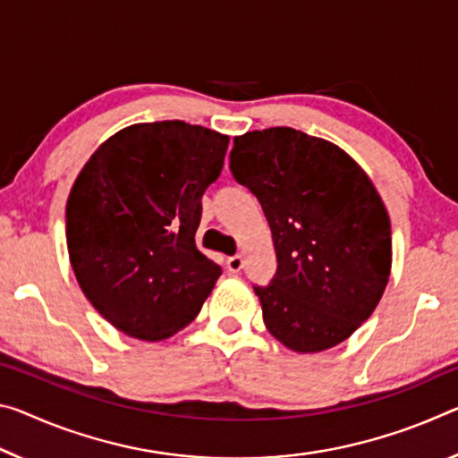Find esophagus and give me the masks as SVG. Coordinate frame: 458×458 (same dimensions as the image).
I'll list each match as a JSON object with an SVG mask.
<instances>
[{
  "label": "esophagus",
  "mask_w": 458,
  "mask_h": 458,
  "mask_svg": "<svg viewBox=\"0 0 458 458\" xmlns=\"http://www.w3.org/2000/svg\"><path fill=\"white\" fill-rule=\"evenodd\" d=\"M226 267H228V271H232V273H238V271H241V268L244 267V259H242V255L228 257V260H226Z\"/></svg>",
  "instance_id": "34e87169"
}]
</instances>
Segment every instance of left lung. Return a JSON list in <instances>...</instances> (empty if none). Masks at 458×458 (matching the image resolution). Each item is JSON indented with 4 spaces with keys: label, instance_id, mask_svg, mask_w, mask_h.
Masks as SVG:
<instances>
[{
    "label": "left lung",
    "instance_id": "obj_1",
    "mask_svg": "<svg viewBox=\"0 0 458 458\" xmlns=\"http://www.w3.org/2000/svg\"><path fill=\"white\" fill-rule=\"evenodd\" d=\"M230 171L257 195L277 271L252 285L267 330L295 352L343 343L373 314L391 268L387 209L344 150L277 126L234 138Z\"/></svg>",
    "mask_w": 458,
    "mask_h": 458
}]
</instances>
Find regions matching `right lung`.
Returning a JSON list of instances; mask_svg holds the SVG:
<instances>
[{"label":"right lung","mask_w":458,"mask_h":458,"mask_svg":"<svg viewBox=\"0 0 458 458\" xmlns=\"http://www.w3.org/2000/svg\"><path fill=\"white\" fill-rule=\"evenodd\" d=\"M230 138L181 120L120 130L93 152L67 201L75 277L128 336L185 328L222 267L201 255V195L220 177Z\"/></svg>","instance_id":"add662e5"}]
</instances>
